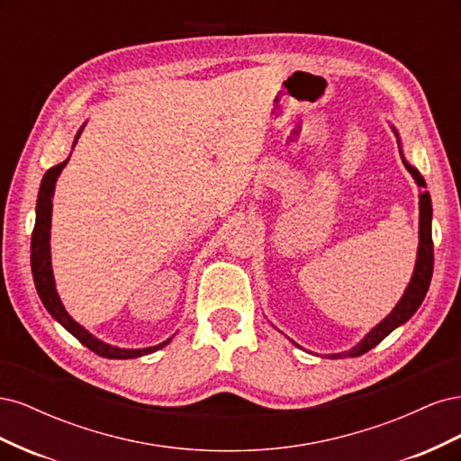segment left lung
<instances>
[{
	"label": "left lung",
	"instance_id": "1",
	"mask_svg": "<svg viewBox=\"0 0 461 461\" xmlns=\"http://www.w3.org/2000/svg\"><path fill=\"white\" fill-rule=\"evenodd\" d=\"M406 169L410 171V175L417 180V185L425 186V180L420 175V171H415L413 167H410L408 163ZM430 217H432V207H430V196L429 192L425 190L421 196H420V252H417V263H415V271L411 276V283L408 286V290L403 292L402 300L398 302L396 308L393 310L384 321H381L379 325H376L367 337L361 340L356 348H352L350 352H344V354H334V359H340V357H356L369 352L371 348H375L381 340H384L390 332H393L396 327H400L402 323H406V321L417 312L420 308L421 302L425 300V294L429 290L430 285V276H432V265H435V254H432V236H430Z\"/></svg>",
	"mask_w": 461,
	"mask_h": 461
}]
</instances>
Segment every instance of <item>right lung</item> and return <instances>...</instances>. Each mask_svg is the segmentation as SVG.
<instances>
[{
    "instance_id": "1",
    "label": "right lung",
    "mask_w": 461,
    "mask_h": 461,
    "mask_svg": "<svg viewBox=\"0 0 461 461\" xmlns=\"http://www.w3.org/2000/svg\"><path fill=\"white\" fill-rule=\"evenodd\" d=\"M67 161L51 167L50 171H46L44 178H41L40 192H38V203H36V222H34V230H32V240H31V265H32V276H34V285L38 290V296L41 303L46 305V310L51 313L53 319H58L59 323L73 334L78 342L85 344L86 348L97 356L109 357V359H131V357H140L146 354H151L159 350L165 344H169V340H165L158 346L144 348V350H124V348H115L109 346L102 340H97L95 337L85 329L80 327L73 317L68 315L63 308V303L58 296V290H55L53 283V275H51V263H50V227H51V196H53V188H55V180H58L59 173L63 171V167Z\"/></svg>"
}]
</instances>
